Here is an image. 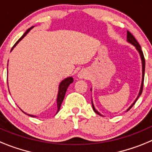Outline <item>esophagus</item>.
<instances>
[{
	"label": "esophagus",
	"instance_id": "34e87169",
	"mask_svg": "<svg viewBox=\"0 0 152 152\" xmlns=\"http://www.w3.org/2000/svg\"><path fill=\"white\" fill-rule=\"evenodd\" d=\"M77 77L80 79L87 78L88 77V74H87V72L85 71H80L78 73V75H77Z\"/></svg>",
	"mask_w": 152,
	"mask_h": 152
}]
</instances>
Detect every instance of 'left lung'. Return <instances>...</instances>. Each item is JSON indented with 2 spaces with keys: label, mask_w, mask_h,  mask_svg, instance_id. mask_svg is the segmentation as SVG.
I'll use <instances>...</instances> for the list:
<instances>
[{
  "label": "left lung",
  "mask_w": 152,
  "mask_h": 152,
  "mask_svg": "<svg viewBox=\"0 0 152 152\" xmlns=\"http://www.w3.org/2000/svg\"><path fill=\"white\" fill-rule=\"evenodd\" d=\"M127 42H129V43H131L132 45H133L135 47V49H137V51L139 52V55H140V57H141V60H142V84H141V88H140V91H139V95H138V96H137V98L135 99V101L133 102V103L132 104L131 106H130L129 107L128 109H127V111H129L130 110V109L132 108V107H133L134 104L135 103V102L137 101V100H138V98L140 96V95L142 94V90H143V84H144V77H145V57H144V55H143V52H142V49H141V46L139 44V42H137V40L135 39V38L133 36H132V34L130 32H129V31H127ZM91 103H92V107H93V110H94V111L96 113H97L98 115H100V116H102L101 114L100 113L98 112L97 110H96V109H95L94 106V104H93V101H91Z\"/></svg>",
  "instance_id": "8db88e82"
}]
</instances>
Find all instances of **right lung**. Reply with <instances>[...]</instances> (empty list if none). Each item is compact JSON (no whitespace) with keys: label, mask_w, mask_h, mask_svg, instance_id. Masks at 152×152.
Wrapping results in <instances>:
<instances>
[{"label":"right lung","mask_w":152,"mask_h":152,"mask_svg":"<svg viewBox=\"0 0 152 152\" xmlns=\"http://www.w3.org/2000/svg\"><path fill=\"white\" fill-rule=\"evenodd\" d=\"M33 27H34V26H32V27L29 28V29L26 31V33H24V34L21 36L20 38L19 39V40L17 42H16L15 45H13V48H12V49H13V48H14L16 45H17V44H18L19 42L20 41V40L23 38L24 36H26V35L29 33V31H30V29H33ZM73 81H74L73 77H67V78L64 79V80H63L60 83L59 87H58V96H57V107H58V109H57V112H56V113H57L59 111L60 107H61V103H62L63 100H64V96H65V93H66V91H67V89H68V86L72 84ZM24 113L26 114V113ZM26 115H28V116H32V117H36V116H33V115H29V114H26Z\"/></svg>","instance_id":"obj_1"}]
</instances>
